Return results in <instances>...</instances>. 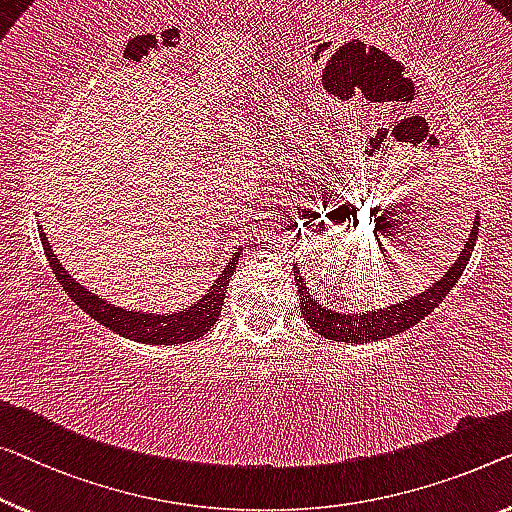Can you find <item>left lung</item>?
I'll list each match as a JSON object with an SVG mask.
<instances>
[{
    "instance_id": "8db88e82",
    "label": "left lung",
    "mask_w": 512,
    "mask_h": 512,
    "mask_svg": "<svg viewBox=\"0 0 512 512\" xmlns=\"http://www.w3.org/2000/svg\"><path fill=\"white\" fill-rule=\"evenodd\" d=\"M478 225H480V218L476 216L474 227H471V234H469V241H464L460 257L448 266L444 278L432 282L430 289H425V292L416 296H409V301L388 305V308L377 310V312H363V315L361 312H358V315H342V312L329 310L324 303L312 301L310 289L305 287V280H303L305 276H301L299 266L294 264V280L301 296L299 299L301 315L305 317V322L310 324L312 331H317L319 335H324V338L335 340V342L384 340V338H391V335H398L402 331L411 329V326L430 315V312L446 299V294L455 287V282L460 280L462 271L467 269L471 253H474Z\"/></svg>"
}]
</instances>
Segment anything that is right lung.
Listing matches in <instances>:
<instances>
[{
  "mask_svg": "<svg viewBox=\"0 0 512 512\" xmlns=\"http://www.w3.org/2000/svg\"><path fill=\"white\" fill-rule=\"evenodd\" d=\"M41 243L57 282L64 287V292L87 312L89 317H94L98 324L108 326V329L117 331L119 335H124V338L144 342V345H181V342L197 340L200 335L207 333L211 326L218 322L220 310H223L227 285H230L236 262H239L241 257V253H234L230 257V262H227V269L220 273L209 292L204 294L195 305H190L188 310H179L174 312V315H154V312L124 310L108 303L105 299H98V294L91 292V289H85L80 282H75L71 276H68L64 266L59 264L55 250L50 248L48 236H45L43 230H41Z\"/></svg>",
  "mask_w": 512,
  "mask_h": 512,
  "instance_id": "right-lung-1",
  "label": "right lung"
}]
</instances>
